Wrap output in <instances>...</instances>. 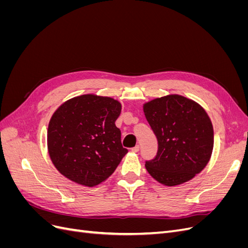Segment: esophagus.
Returning a JSON list of instances; mask_svg holds the SVG:
<instances>
[{
    "instance_id": "1",
    "label": "esophagus",
    "mask_w": 248,
    "mask_h": 248,
    "mask_svg": "<svg viewBox=\"0 0 248 248\" xmlns=\"http://www.w3.org/2000/svg\"><path fill=\"white\" fill-rule=\"evenodd\" d=\"M131 151H133V152H136V153H138V152L140 151V146L138 145V146H136V147H133V148L131 149Z\"/></svg>"
}]
</instances>
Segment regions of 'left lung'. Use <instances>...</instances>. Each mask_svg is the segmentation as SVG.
I'll list each match as a JSON object with an SVG mask.
<instances>
[{
    "mask_svg": "<svg viewBox=\"0 0 248 248\" xmlns=\"http://www.w3.org/2000/svg\"><path fill=\"white\" fill-rule=\"evenodd\" d=\"M149 125L158 141L157 154L146 161L159 183L175 186L189 181L210 160L213 126L199 103L181 95H168L144 104Z\"/></svg>",
    "mask_w": 248,
    "mask_h": 248,
    "instance_id": "obj_1",
    "label": "left lung"
}]
</instances>
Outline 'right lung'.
<instances>
[{"instance_id":"1","label":"right lung","mask_w":248,"mask_h":248,"mask_svg":"<svg viewBox=\"0 0 248 248\" xmlns=\"http://www.w3.org/2000/svg\"><path fill=\"white\" fill-rule=\"evenodd\" d=\"M121 103L93 94L67 100L47 129L50 159L63 176L80 185H98L115 171L128 150L115 122Z\"/></svg>"}]
</instances>
